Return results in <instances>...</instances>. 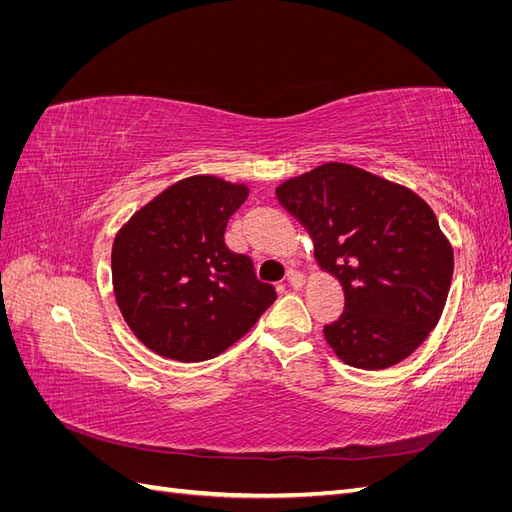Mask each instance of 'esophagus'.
Listing matches in <instances>:
<instances>
[{"mask_svg":"<svg viewBox=\"0 0 512 512\" xmlns=\"http://www.w3.org/2000/svg\"><path fill=\"white\" fill-rule=\"evenodd\" d=\"M288 284L292 288H303L305 286V275L301 271H297V269H290L288 271Z\"/></svg>","mask_w":512,"mask_h":512,"instance_id":"34e87169","label":"esophagus"}]
</instances>
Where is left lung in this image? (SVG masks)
<instances>
[{
	"mask_svg": "<svg viewBox=\"0 0 512 512\" xmlns=\"http://www.w3.org/2000/svg\"><path fill=\"white\" fill-rule=\"evenodd\" d=\"M337 277L344 314L324 339L346 365L401 363L436 329L453 280V245L425 200L363 168L327 162L275 190Z\"/></svg>",
	"mask_w": 512,
	"mask_h": 512,
	"instance_id": "left-lung-1",
	"label": "left lung"
}]
</instances>
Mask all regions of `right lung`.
Masks as SVG:
<instances>
[{
    "instance_id": "obj_1",
    "label": "right lung",
    "mask_w": 512,
    "mask_h": 512,
    "mask_svg": "<svg viewBox=\"0 0 512 512\" xmlns=\"http://www.w3.org/2000/svg\"><path fill=\"white\" fill-rule=\"evenodd\" d=\"M250 194L245 183L194 175L138 209L113 241V290L123 320L166 359L222 354L277 299L250 256L230 252L224 230Z\"/></svg>"
}]
</instances>
